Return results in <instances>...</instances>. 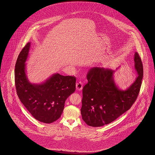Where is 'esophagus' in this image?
<instances>
[{
	"label": "esophagus",
	"instance_id": "esophagus-1",
	"mask_svg": "<svg viewBox=\"0 0 155 155\" xmlns=\"http://www.w3.org/2000/svg\"><path fill=\"white\" fill-rule=\"evenodd\" d=\"M83 88V84L82 82L80 81L76 84V89L78 91H80Z\"/></svg>",
	"mask_w": 155,
	"mask_h": 155
}]
</instances>
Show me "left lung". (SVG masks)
I'll use <instances>...</instances> for the list:
<instances>
[{"instance_id": "1", "label": "left lung", "mask_w": 155, "mask_h": 155, "mask_svg": "<svg viewBox=\"0 0 155 155\" xmlns=\"http://www.w3.org/2000/svg\"><path fill=\"white\" fill-rule=\"evenodd\" d=\"M134 67L138 76L125 90L116 85L115 71L94 67L87 74L88 82L82 89L81 113L87 125L101 127L114 121L128 110L135 102L143 78V65L137 52L134 54Z\"/></svg>"}]
</instances>
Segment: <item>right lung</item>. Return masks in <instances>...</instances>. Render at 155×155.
I'll return each mask as SVG.
<instances>
[{
  "mask_svg": "<svg viewBox=\"0 0 155 155\" xmlns=\"http://www.w3.org/2000/svg\"><path fill=\"white\" fill-rule=\"evenodd\" d=\"M31 42L20 53L15 66V85L20 101L39 121L49 124L59 119L65 101L75 90L76 78L73 76L53 74L41 84H32L26 74L25 62Z\"/></svg>",
  "mask_w": 155,
  "mask_h": 155,
  "instance_id": "obj_1",
  "label": "right lung"
}]
</instances>
